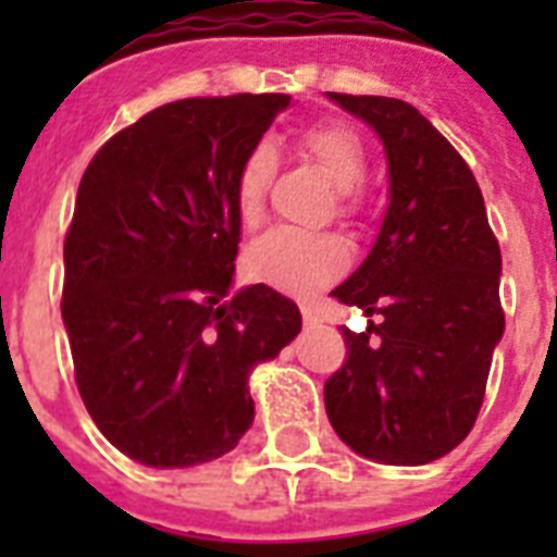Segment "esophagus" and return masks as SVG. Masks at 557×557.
Instances as JSON below:
<instances>
[{"label": "esophagus", "instance_id": "esophagus-1", "mask_svg": "<svg viewBox=\"0 0 557 557\" xmlns=\"http://www.w3.org/2000/svg\"><path fill=\"white\" fill-rule=\"evenodd\" d=\"M300 314H304L306 326H318V323H321V312H318L312 304L300 306Z\"/></svg>", "mask_w": 557, "mask_h": 557}]
</instances>
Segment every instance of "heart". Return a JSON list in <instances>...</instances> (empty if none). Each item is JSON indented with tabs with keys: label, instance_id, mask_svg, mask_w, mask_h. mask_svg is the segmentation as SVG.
<instances>
[{
	"label": "heart",
	"instance_id": "heart-1",
	"mask_svg": "<svg viewBox=\"0 0 557 557\" xmlns=\"http://www.w3.org/2000/svg\"><path fill=\"white\" fill-rule=\"evenodd\" d=\"M300 150L338 190L341 213H352L356 187L367 176L364 141L358 138L356 129H349L347 124H335V121L314 124L300 135ZM274 161H277L274 147L257 144L245 156L243 168L236 173L234 208L236 219L245 227L260 225L262 210H265V193H269L271 176H274ZM347 239L330 234V231L306 234V231L280 227V231H271L257 239L245 253L248 277L292 297H309L318 288L330 286L332 280L347 269Z\"/></svg>",
	"mask_w": 557,
	"mask_h": 557
}]
</instances>
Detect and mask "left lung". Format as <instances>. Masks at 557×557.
Segmentation results:
<instances>
[{
    "mask_svg": "<svg viewBox=\"0 0 557 557\" xmlns=\"http://www.w3.org/2000/svg\"><path fill=\"white\" fill-rule=\"evenodd\" d=\"M387 156V210L364 262L332 295L381 314L344 330L347 364L323 387L349 448L384 466L445 457L474 428L500 344V245L474 173L416 107L335 95ZM380 335L371 338V332Z\"/></svg>",
    "mask_w": 557,
    "mask_h": 557,
    "instance_id": "obj_1",
    "label": "left lung"
}]
</instances>
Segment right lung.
Listing matches in <instances>:
<instances>
[{"mask_svg": "<svg viewBox=\"0 0 557 557\" xmlns=\"http://www.w3.org/2000/svg\"><path fill=\"white\" fill-rule=\"evenodd\" d=\"M288 103H164L83 173L60 309L83 405L141 466L193 468L234 450L253 422V367L300 332V309L274 288L231 292L236 173Z\"/></svg>", "mask_w": 557, "mask_h": 557, "instance_id": "right-lung-1", "label": "right lung"}]
</instances>
